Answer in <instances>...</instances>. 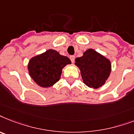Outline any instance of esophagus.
<instances>
[{
    "instance_id": "1",
    "label": "esophagus",
    "mask_w": 134,
    "mask_h": 134,
    "mask_svg": "<svg viewBox=\"0 0 134 134\" xmlns=\"http://www.w3.org/2000/svg\"><path fill=\"white\" fill-rule=\"evenodd\" d=\"M75 56H74V55H71V56H70V61H71V62H72V63H73L74 61H75Z\"/></svg>"
}]
</instances>
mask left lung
I'll use <instances>...</instances> for the list:
<instances>
[{
	"label": "left lung",
	"instance_id": "left-lung-1",
	"mask_svg": "<svg viewBox=\"0 0 134 134\" xmlns=\"http://www.w3.org/2000/svg\"><path fill=\"white\" fill-rule=\"evenodd\" d=\"M84 84L90 88H98L105 84L111 71L108 59L93 49H88L83 56L75 59Z\"/></svg>",
	"mask_w": 134,
	"mask_h": 134
}]
</instances>
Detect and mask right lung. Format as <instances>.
<instances>
[{"label":"right lung","instance_id":"1","mask_svg":"<svg viewBox=\"0 0 134 134\" xmlns=\"http://www.w3.org/2000/svg\"><path fill=\"white\" fill-rule=\"evenodd\" d=\"M70 64V59L67 57L50 49L31 59L27 68L30 75L36 84L43 88H48L58 82L62 69Z\"/></svg>","mask_w":134,"mask_h":134}]
</instances>
